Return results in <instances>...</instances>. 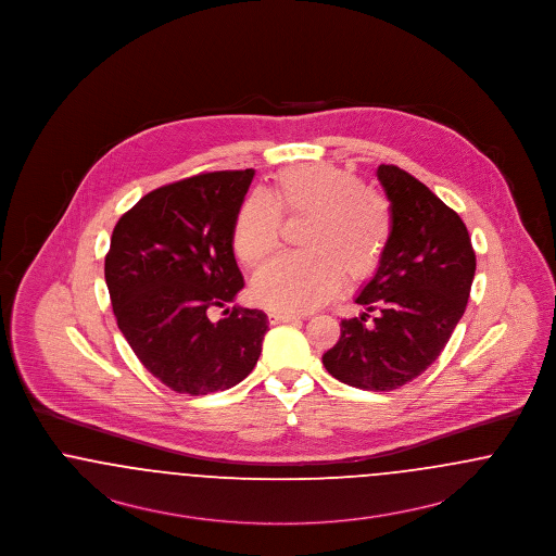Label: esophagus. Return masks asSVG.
I'll list each match as a JSON object with an SVG mask.
<instances>
[{"label":"esophagus","mask_w":556,"mask_h":556,"mask_svg":"<svg viewBox=\"0 0 556 556\" xmlns=\"http://www.w3.org/2000/svg\"><path fill=\"white\" fill-rule=\"evenodd\" d=\"M300 315H286V313H268V323L270 325H281V323H291L298 320Z\"/></svg>","instance_id":"obj_1"}]
</instances>
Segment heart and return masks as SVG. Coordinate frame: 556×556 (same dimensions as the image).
Here are the masks:
<instances>
[{
  "instance_id": "1",
  "label": "heart",
  "mask_w": 556,
  "mask_h": 556,
  "mask_svg": "<svg viewBox=\"0 0 556 556\" xmlns=\"http://www.w3.org/2000/svg\"><path fill=\"white\" fill-rule=\"evenodd\" d=\"M281 212L308 216L302 254L279 256L254 277V300L275 313L315 311L342 288L361 283L381 263L392 239V211L386 198L344 168L308 164L288 168L275 189L250 191L233 223V248L243 265L256 266L279 245Z\"/></svg>"
}]
</instances>
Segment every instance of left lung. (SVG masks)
<instances>
[{
  "mask_svg": "<svg viewBox=\"0 0 556 556\" xmlns=\"http://www.w3.org/2000/svg\"><path fill=\"white\" fill-rule=\"evenodd\" d=\"M377 179L390 200L392 239L356 295L367 313L342 320L340 342L323 365L352 388L390 392L419 377L448 344L467 308L476 252L460 216L429 187L394 164H379Z\"/></svg>",
  "mask_w": 556,
  "mask_h": 556,
  "instance_id": "8db88e82",
  "label": "left lung"
}]
</instances>
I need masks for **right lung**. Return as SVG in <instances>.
<instances>
[{
  "label": "right lung",
  "instance_id": "1",
  "mask_svg": "<svg viewBox=\"0 0 556 556\" xmlns=\"http://www.w3.org/2000/svg\"><path fill=\"white\" fill-rule=\"evenodd\" d=\"M254 173H204L154 189L112 231L104 275L118 329L177 394L229 390L263 352L265 313L227 308L243 290L233 223ZM216 305L228 317L211 321Z\"/></svg>",
  "mask_w": 556,
  "mask_h": 556
}]
</instances>
